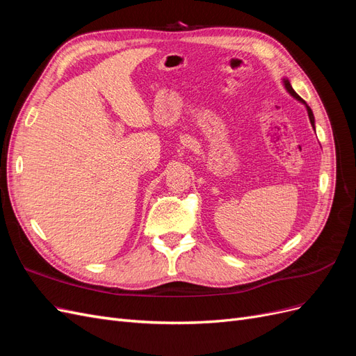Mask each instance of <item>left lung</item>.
<instances>
[{
  "label": "left lung",
  "mask_w": 356,
  "mask_h": 356,
  "mask_svg": "<svg viewBox=\"0 0 356 356\" xmlns=\"http://www.w3.org/2000/svg\"><path fill=\"white\" fill-rule=\"evenodd\" d=\"M284 86H285V89H286V92L293 96V98H296L297 101H300L301 104H305V106H306V110H307V114H309V120H310V123H312V127L315 129V117H314V113H312V110H310V106L300 98V96L296 93V90L293 89V86H291V83H289V80L288 79H284Z\"/></svg>",
  "instance_id": "1"
}]
</instances>
